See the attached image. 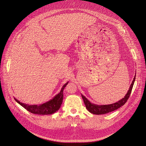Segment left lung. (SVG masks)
Returning <instances> with one entry per match:
<instances>
[{
	"instance_id": "8db88e82",
	"label": "left lung",
	"mask_w": 146,
	"mask_h": 146,
	"mask_svg": "<svg viewBox=\"0 0 146 146\" xmlns=\"http://www.w3.org/2000/svg\"><path fill=\"white\" fill-rule=\"evenodd\" d=\"M136 73L133 78V82H131V84L130 86L129 89L127 91V92L126 93V94L125 95V96L124 97V98H123L122 99H121V100L118 101L117 102H115V103H113L111 104H109V105H97V104H94L91 103L86 97H84L83 94H82V98L84 101V104L86 105V109L91 113L95 114V115H103V114H105L107 113L111 112H112L115 110H117L118 108H119L120 107H121L122 106H123L127 101V100H128L131 91L132 90V88H133L135 79H136Z\"/></svg>"
}]
</instances>
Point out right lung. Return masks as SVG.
<instances>
[{"mask_svg":"<svg viewBox=\"0 0 146 146\" xmlns=\"http://www.w3.org/2000/svg\"><path fill=\"white\" fill-rule=\"evenodd\" d=\"M68 83L69 82L63 86L60 92H59L54 98L44 104L30 105L29 104L22 103L16 98H14L17 103L31 113L38 115H51L59 110L63 99V91Z\"/></svg>","mask_w":146,"mask_h":146,"instance_id":"obj_1","label":"right lung"}]
</instances>
